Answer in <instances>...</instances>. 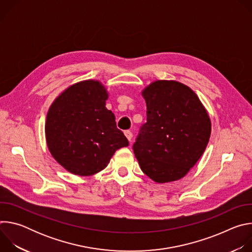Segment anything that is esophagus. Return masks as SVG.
<instances>
[{"label": "esophagus", "mask_w": 252, "mask_h": 252, "mask_svg": "<svg viewBox=\"0 0 252 252\" xmlns=\"http://www.w3.org/2000/svg\"><path fill=\"white\" fill-rule=\"evenodd\" d=\"M125 134H126V138H127L129 141H131V138H132V132H131L130 130H126V131H125Z\"/></svg>", "instance_id": "esophagus-1"}]
</instances>
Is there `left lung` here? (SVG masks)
<instances>
[{
	"mask_svg": "<svg viewBox=\"0 0 252 252\" xmlns=\"http://www.w3.org/2000/svg\"><path fill=\"white\" fill-rule=\"evenodd\" d=\"M147 123L132 150L143 173L163 184L184 177L202 156L210 120L197 95L174 81H157L142 92Z\"/></svg>",
	"mask_w": 252,
	"mask_h": 252,
	"instance_id": "1",
	"label": "left lung"
}]
</instances>
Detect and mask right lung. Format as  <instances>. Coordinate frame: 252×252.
Instances as JSON below:
<instances>
[{"mask_svg":"<svg viewBox=\"0 0 252 252\" xmlns=\"http://www.w3.org/2000/svg\"><path fill=\"white\" fill-rule=\"evenodd\" d=\"M101 84L84 81L66 89L51 105L46 137L54 158L69 172L88 176L102 170L128 140L105 107Z\"/></svg>","mask_w":252,"mask_h":252,"instance_id":"right-lung-1","label":"right lung"}]
</instances>
